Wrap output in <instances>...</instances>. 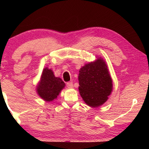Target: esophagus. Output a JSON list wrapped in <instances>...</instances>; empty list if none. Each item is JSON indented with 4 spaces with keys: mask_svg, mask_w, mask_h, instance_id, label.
Wrapping results in <instances>:
<instances>
[{
    "mask_svg": "<svg viewBox=\"0 0 149 149\" xmlns=\"http://www.w3.org/2000/svg\"><path fill=\"white\" fill-rule=\"evenodd\" d=\"M66 85H67V87H68V88H72V87H73V83H72V81L68 82L67 84H66Z\"/></svg>",
    "mask_w": 149,
    "mask_h": 149,
    "instance_id": "34e87169",
    "label": "esophagus"
}]
</instances>
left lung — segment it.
<instances>
[{
	"label": "left lung",
	"instance_id": "left-lung-1",
	"mask_svg": "<svg viewBox=\"0 0 149 149\" xmlns=\"http://www.w3.org/2000/svg\"><path fill=\"white\" fill-rule=\"evenodd\" d=\"M78 80L80 95L91 107L104 104L112 91V80L107 65L100 57L81 68Z\"/></svg>",
	"mask_w": 149,
	"mask_h": 149
}]
</instances>
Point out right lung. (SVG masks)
Segmentation results:
<instances>
[{
	"mask_svg": "<svg viewBox=\"0 0 149 149\" xmlns=\"http://www.w3.org/2000/svg\"><path fill=\"white\" fill-rule=\"evenodd\" d=\"M64 87L65 84L61 78L55 77L52 70L45 68L37 86V92L45 101L50 102L56 99Z\"/></svg>",
	"mask_w": 149,
	"mask_h": 149,
	"instance_id": "right-lung-1",
	"label": "right lung"
}]
</instances>
